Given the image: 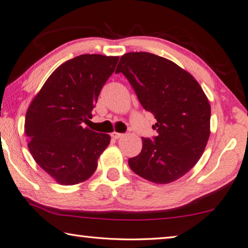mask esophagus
Instances as JSON below:
<instances>
[{
	"mask_svg": "<svg viewBox=\"0 0 248 248\" xmlns=\"http://www.w3.org/2000/svg\"><path fill=\"white\" fill-rule=\"evenodd\" d=\"M110 136L114 138V139H120V138H123L124 137V133H119V132H112Z\"/></svg>",
	"mask_w": 248,
	"mask_h": 248,
	"instance_id": "1",
	"label": "esophagus"
}]
</instances>
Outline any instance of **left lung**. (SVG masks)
<instances>
[{
  "mask_svg": "<svg viewBox=\"0 0 248 248\" xmlns=\"http://www.w3.org/2000/svg\"><path fill=\"white\" fill-rule=\"evenodd\" d=\"M131 84L142 107L152 112L158 136L142 138L139 155L129 158L134 173L154 184H170L188 173L210 137L211 107L192 75L173 61L149 52H128L116 73Z\"/></svg>",
  "mask_w": 248,
  "mask_h": 248,
  "instance_id": "obj_1",
  "label": "left lung"
}]
</instances>
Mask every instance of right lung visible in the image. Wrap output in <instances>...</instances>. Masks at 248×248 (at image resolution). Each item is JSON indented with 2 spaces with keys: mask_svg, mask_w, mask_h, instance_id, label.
Segmentation results:
<instances>
[{
  "mask_svg": "<svg viewBox=\"0 0 248 248\" xmlns=\"http://www.w3.org/2000/svg\"><path fill=\"white\" fill-rule=\"evenodd\" d=\"M119 57L81 54L53 71L32 98L25 118L28 149L60 185L85 182L110 143V136L83 128Z\"/></svg>",
  "mask_w": 248,
  "mask_h": 248,
  "instance_id": "right-lung-1",
  "label": "right lung"
}]
</instances>
